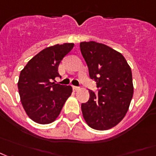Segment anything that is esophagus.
<instances>
[{
    "instance_id": "esophagus-1",
    "label": "esophagus",
    "mask_w": 156,
    "mask_h": 156,
    "mask_svg": "<svg viewBox=\"0 0 156 156\" xmlns=\"http://www.w3.org/2000/svg\"><path fill=\"white\" fill-rule=\"evenodd\" d=\"M73 89L75 91H77L80 89V87H76V86H73Z\"/></svg>"
}]
</instances>
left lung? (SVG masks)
<instances>
[{
    "mask_svg": "<svg viewBox=\"0 0 156 156\" xmlns=\"http://www.w3.org/2000/svg\"><path fill=\"white\" fill-rule=\"evenodd\" d=\"M81 54L94 79L98 94L89 92V100L81 104V112L88 126L106 130L124 118L133 97L130 67L124 56L112 48L94 41L81 42Z\"/></svg>",
    "mask_w": 156,
    "mask_h": 156,
    "instance_id": "8db88e82",
    "label": "left lung"
}]
</instances>
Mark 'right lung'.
I'll return each mask as SVG.
<instances>
[{
  "label": "right lung",
  "instance_id": "obj_1",
  "mask_svg": "<svg viewBox=\"0 0 156 156\" xmlns=\"http://www.w3.org/2000/svg\"><path fill=\"white\" fill-rule=\"evenodd\" d=\"M74 45L65 43L47 47L20 71L18 81L20 101L27 116L37 124L54 122L72 94L71 86L57 84L55 78L59 76L58 66L62 58Z\"/></svg>",
  "mask_w": 156,
  "mask_h": 156
}]
</instances>
